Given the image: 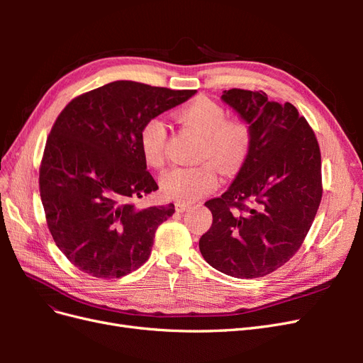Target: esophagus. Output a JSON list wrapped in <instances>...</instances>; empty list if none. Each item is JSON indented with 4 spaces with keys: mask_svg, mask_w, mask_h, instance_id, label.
Instances as JSON below:
<instances>
[{
    "mask_svg": "<svg viewBox=\"0 0 363 363\" xmlns=\"http://www.w3.org/2000/svg\"><path fill=\"white\" fill-rule=\"evenodd\" d=\"M188 207H189V204H186V203H182V201L175 203V211H177L179 213H182V212H184V211H188Z\"/></svg>",
    "mask_w": 363,
    "mask_h": 363,
    "instance_id": "1",
    "label": "esophagus"
}]
</instances>
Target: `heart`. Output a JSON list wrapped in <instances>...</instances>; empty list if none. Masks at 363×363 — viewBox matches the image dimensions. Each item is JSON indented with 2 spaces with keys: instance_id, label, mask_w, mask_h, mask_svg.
Returning a JSON list of instances; mask_svg holds the SVG:
<instances>
[{
  "instance_id": "obj_1",
  "label": "heart",
  "mask_w": 363,
  "mask_h": 363,
  "mask_svg": "<svg viewBox=\"0 0 363 363\" xmlns=\"http://www.w3.org/2000/svg\"><path fill=\"white\" fill-rule=\"evenodd\" d=\"M179 123L194 128L203 136L199 160H208L196 167H175L160 179L162 194L171 200L191 203L212 192L218 183V171L236 174L245 163L252 142L250 124L242 119H227L225 108L207 96H199L179 107L174 113ZM167 144V125L152 118L139 131V147L150 167H162Z\"/></svg>"
}]
</instances>
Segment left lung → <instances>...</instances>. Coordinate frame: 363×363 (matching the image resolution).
Returning a JSON list of instances; mask_svg holds the SVG:
<instances>
[{
  "mask_svg": "<svg viewBox=\"0 0 363 363\" xmlns=\"http://www.w3.org/2000/svg\"><path fill=\"white\" fill-rule=\"evenodd\" d=\"M221 100L250 124L252 142L228 189L204 203L213 221L200 251L227 276L257 279L284 265L309 232L323 196L320 145L291 103L244 89Z\"/></svg>",
  "mask_w": 363,
  "mask_h": 363,
  "instance_id": "left-lung-1",
  "label": "left lung"
}]
</instances>
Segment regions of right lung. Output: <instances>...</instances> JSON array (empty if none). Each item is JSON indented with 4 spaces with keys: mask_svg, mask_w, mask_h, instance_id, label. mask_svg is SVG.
Returning a JSON list of instances; mask_svg holds the SVG:
<instances>
[{
    "mask_svg": "<svg viewBox=\"0 0 363 363\" xmlns=\"http://www.w3.org/2000/svg\"><path fill=\"white\" fill-rule=\"evenodd\" d=\"M195 92L118 80L74 98L57 116L40 163V199L54 242L80 271L119 279L148 260L157 227L175 208L133 203L159 189L139 131Z\"/></svg>",
    "mask_w": 363,
    "mask_h": 363,
    "instance_id": "right-lung-1",
    "label": "right lung"
}]
</instances>
